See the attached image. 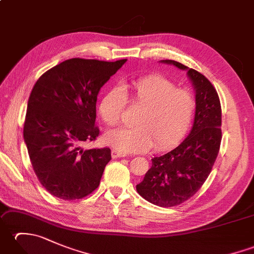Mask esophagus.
Returning a JSON list of instances; mask_svg holds the SVG:
<instances>
[{
    "label": "esophagus",
    "instance_id": "1",
    "mask_svg": "<svg viewBox=\"0 0 254 254\" xmlns=\"http://www.w3.org/2000/svg\"><path fill=\"white\" fill-rule=\"evenodd\" d=\"M111 156H112V158H121V157H124V156H126V154L119 152V150H117V149H112Z\"/></svg>",
    "mask_w": 254,
    "mask_h": 254
}]
</instances>
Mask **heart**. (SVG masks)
Returning <instances> with one entry per match:
<instances>
[{
    "label": "heart",
    "mask_w": 254,
    "mask_h": 254,
    "mask_svg": "<svg viewBox=\"0 0 254 254\" xmlns=\"http://www.w3.org/2000/svg\"><path fill=\"white\" fill-rule=\"evenodd\" d=\"M127 101L141 108L134 120L136 127L116 128L105 134L107 144L121 153L172 146L186 135L195 113L191 91L176 88L161 75H148L124 84L122 89L108 90L99 104L102 121L110 127L120 122Z\"/></svg>",
    "instance_id": "obj_1"
}]
</instances>
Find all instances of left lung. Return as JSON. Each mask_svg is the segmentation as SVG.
Wrapping results in <instances>:
<instances>
[{"label":"left lung","instance_id":"1","mask_svg":"<svg viewBox=\"0 0 254 254\" xmlns=\"http://www.w3.org/2000/svg\"><path fill=\"white\" fill-rule=\"evenodd\" d=\"M187 71L195 91V115L190 134L170 152L154 156L136 191L146 201L171 207L195 194L207 179L222 141V108L209 80L193 68L174 60H161Z\"/></svg>","mask_w":254,"mask_h":254}]
</instances>
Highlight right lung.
I'll use <instances>...</instances> for the list:
<instances>
[{"label": "right lung", "instance_id": "1", "mask_svg": "<svg viewBox=\"0 0 254 254\" xmlns=\"http://www.w3.org/2000/svg\"><path fill=\"white\" fill-rule=\"evenodd\" d=\"M126 62L74 58L36 82L27 104L24 141L38 180L52 195L72 201L98 188L111 150L82 145L99 135L97 96Z\"/></svg>", "mask_w": 254, "mask_h": 254}]
</instances>
